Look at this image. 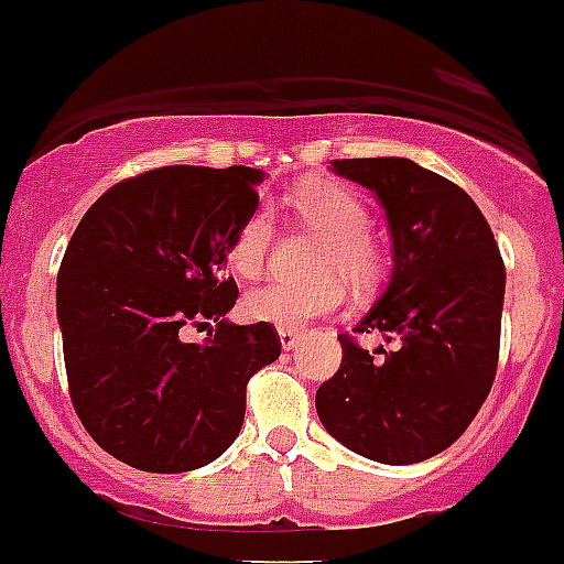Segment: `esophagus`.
Returning <instances> with one entry per match:
<instances>
[{
  "mask_svg": "<svg viewBox=\"0 0 564 564\" xmlns=\"http://www.w3.org/2000/svg\"><path fill=\"white\" fill-rule=\"evenodd\" d=\"M299 329H279V343H282V348H285V351H291L293 346H296L299 343Z\"/></svg>",
  "mask_w": 564,
  "mask_h": 564,
  "instance_id": "obj_1",
  "label": "esophagus"
}]
</instances>
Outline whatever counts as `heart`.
Instances as JSON below:
<instances>
[{
	"label": "heart",
	"instance_id": "b5f03b06",
	"mask_svg": "<svg viewBox=\"0 0 564 564\" xmlns=\"http://www.w3.org/2000/svg\"><path fill=\"white\" fill-rule=\"evenodd\" d=\"M293 205L304 221L326 235V246L318 254V271H340L357 285H366L379 273V251L368 238L366 205L357 193L332 182H315L296 191ZM273 213L260 205L240 221L229 243V265L243 276H254L265 262L273 240ZM343 282L335 273L315 279L268 276L243 296L246 318L279 329H299L321 315L335 313L343 304Z\"/></svg>",
	"mask_w": 564,
	"mask_h": 564
}]
</instances>
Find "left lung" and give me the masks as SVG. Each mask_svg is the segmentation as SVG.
<instances>
[{
	"mask_svg": "<svg viewBox=\"0 0 564 564\" xmlns=\"http://www.w3.org/2000/svg\"><path fill=\"white\" fill-rule=\"evenodd\" d=\"M332 171L377 193L393 271L359 335H340V371L315 393L326 432L359 457L412 465L448 448L485 404L498 366L507 271L490 224L446 176L406 158L332 160Z\"/></svg>",
	"mask_w": 564,
	"mask_h": 564,
	"instance_id": "1",
	"label": "left lung"
}]
</instances>
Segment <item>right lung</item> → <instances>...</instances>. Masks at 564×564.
<instances>
[{
    "label": "right lung",
    "mask_w": 564,
    "mask_h": 564,
    "mask_svg": "<svg viewBox=\"0 0 564 564\" xmlns=\"http://www.w3.org/2000/svg\"><path fill=\"white\" fill-rule=\"evenodd\" d=\"M260 169L165 165L118 182L74 229L57 273L72 404L90 437L149 474L221 457L246 415V384L279 357L271 324H229L224 276L235 229L257 207ZM217 324L205 344L185 325Z\"/></svg>",
    "instance_id": "1"
}]
</instances>
